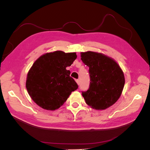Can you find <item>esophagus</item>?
I'll return each mask as SVG.
<instances>
[{"label": "esophagus", "mask_w": 150, "mask_h": 150, "mask_svg": "<svg viewBox=\"0 0 150 150\" xmlns=\"http://www.w3.org/2000/svg\"><path fill=\"white\" fill-rule=\"evenodd\" d=\"M76 83L78 84V85H79V83H80V81H79V79H76Z\"/></svg>", "instance_id": "1"}]
</instances>
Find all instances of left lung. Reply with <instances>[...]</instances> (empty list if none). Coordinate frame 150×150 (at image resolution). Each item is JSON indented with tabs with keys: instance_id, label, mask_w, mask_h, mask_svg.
I'll list each match as a JSON object with an SVG mask.
<instances>
[{
	"instance_id": "8db88e82",
	"label": "left lung",
	"mask_w": 150,
	"mask_h": 150,
	"mask_svg": "<svg viewBox=\"0 0 150 150\" xmlns=\"http://www.w3.org/2000/svg\"><path fill=\"white\" fill-rule=\"evenodd\" d=\"M81 57L89 67L91 81L89 89L82 93L84 100L94 110H106L121 96L125 83L123 71L115 59L100 52H83Z\"/></svg>"
}]
</instances>
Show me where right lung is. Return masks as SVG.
<instances>
[{"instance_id":"add662e5","label":"right lung","mask_w":150,"mask_h":150,"mask_svg":"<svg viewBox=\"0 0 150 150\" xmlns=\"http://www.w3.org/2000/svg\"><path fill=\"white\" fill-rule=\"evenodd\" d=\"M77 58L76 52L62 51L40 56L28 72L25 86L30 97L44 110L54 111L66 101L78 86L66 69Z\"/></svg>"}]
</instances>
